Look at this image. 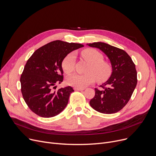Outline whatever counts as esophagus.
<instances>
[{"mask_svg": "<svg viewBox=\"0 0 156 156\" xmlns=\"http://www.w3.org/2000/svg\"><path fill=\"white\" fill-rule=\"evenodd\" d=\"M74 90H77V91H82V90H84L85 88H76V87H74Z\"/></svg>", "mask_w": 156, "mask_h": 156, "instance_id": "obj_1", "label": "esophagus"}]
</instances>
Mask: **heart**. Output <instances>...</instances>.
<instances>
[{"instance_id": "heart-1", "label": "heart", "mask_w": 156, "mask_h": 156, "mask_svg": "<svg viewBox=\"0 0 156 156\" xmlns=\"http://www.w3.org/2000/svg\"><path fill=\"white\" fill-rule=\"evenodd\" d=\"M81 56L90 63L88 73L85 75L74 74L67 78V83L76 88H83L93 83L96 80L103 82L111 75L112 67L109 63L104 61L101 53L93 48H87L81 53ZM76 56L71 52L64 57L62 62V68L66 74L71 73L75 69Z\"/></svg>"}]
</instances>
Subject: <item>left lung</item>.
I'll list each match as a JSON object with an SVG mask.
<instances>
[{"label": "left lung", "instance_id": "8db88e82", "mask_svg": "<svg viewBox=\"0 0 156 156\" xmlns=\"http://www.w3.org/2000/svg\"><path fill=\"white\" fill-rule=\"evenodd\" d=\"M100 49L109 59L112 73L109 78L95 88L90 105L104 114L116 113L123 108L130 99L137 83V73L132 58L123 50L101 42L87 44Z\"/></svg>", "mask_w": 156, "mask_h": 156}]
</instances>
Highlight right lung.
<instances>
[{"label":"right lung","instance_id":"obj_1","mask_svg":"<svg viewBox=\"0 0 156 156\" xmlns=\"http://www.w3.org/2000/svg\"><path fill=\"white\" fill-rule=\"evenodd\" d=\"M84 45L55 40L41 47L27 61L20 78L23 99L37 115L51 118L61 112L74 90L71 87L54 90L63 80L62 62L72 51Z\"/></svg>","mask_w":156,"mask_h":156}]
</instances>
